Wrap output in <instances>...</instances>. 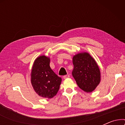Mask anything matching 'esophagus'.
Masks as SVG:
<instances>
[{"instance_id":"1","label":"esophagus","mask_w":125,"mask_h":125,"mask_svg":"<svg viewBox=\"0 0 125 125\" xmlns=\"http://www.w3.org/2000/svg\"><path fill=\"white\" fill-rule=\"evenodd\" d=\"M69 75L68 74V75H65V76H64L63 77V78H64V79H66V78H69Z\"/></svg>"}]
</instances>
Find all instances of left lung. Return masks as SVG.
<instances>
[{"label":"left lung","instance_id":"1","mask_svg":"<svg viewBox=\"0 0 125 125\" xmlns=\"http://www.w3.org/2000/svg\"><path fill=\"white\" fill-rule=\"evenodd\" d=\"M72 76L78 87L86 93L95 89L101 81V72L94 59L88 52H81L73 57Z\"/></svg>","mask_w":125,"mask_h":125}]
</instances>
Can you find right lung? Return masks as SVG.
Listing matches in <instances>:
<instances>
[{
	"label": "right lung",
	"instance_id": "right-lung-1",
	"mask_svg": "<svg viewBox=\"0 0 125 125\" xmlns=\"http://www.w3.org/2000/svg\"><path fill=\"white\" fill-rule=\"evenodd\" d=\"M49 64L50 58L48 56L37 57L32 67L31 82L39 96L51 99L57 93L62 79L52 71Z\"/></svg>",
	"mask_w": 125,
	"mask_h": 125
}]
</instances>
